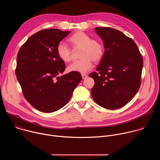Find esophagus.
Listing matches in <instances>:
<instances>
[{"mask_svg":"<svg viewBox=\"0 0 160 160\" xmlns=\"http://www.w3.org/2000/svg\"><path fill=\"white\" fill-rule=\"evenodd\" d=\"M82 78H83V79H85V78H87V75H85V74H82Z\"/></svg>","mask_w":160,"mask_h":160,"instance_id":"obj_1","label":"esophagus"}]
</instances>
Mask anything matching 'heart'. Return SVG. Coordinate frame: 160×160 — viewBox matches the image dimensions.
I'll use <instances>...</instances> for the list:
<instances>
[{"instance_id": "1", "label": "heart", "mask_w": 160, "mask_h": 160, "mask_svg": "<svg viewBox=\"0 0 160 160\" xmlns=\"http://www.w3.org/2000/svg\"><path fill=\"white\" fill-rule=\"evenodd\" d=\"M68 42L74 50L80 49L79 58L68 66L69 72L85 73L92 69V61L95 62L100 61L104 53L102 43L98 40L92 39L91 37L83 32H77L72 35ZM59 58L65 62H70L73 58V51L70 48L63 42H60L57 47Z\"/></svg>"}]
</instances>
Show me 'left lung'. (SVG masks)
<instances>
[{
	"label": "left lung",
	"instance_id": "1",
	"mask_svg": "<svg viewBox=\"0 0 160 160\" xmlns=\"http://www.w3.org/2000/svg\"><path fill=\"white\" fill-rule=\"evenodd\" d=\"M101 38L104 53L97 72L88 76L94 80L91 94L100 106L117 109L124 106L138 92L143 59L135 42L116 29L96 28Z\"/></svg>",
	"mask_w": 160,
	"mask_h": 160
}]
</instances>
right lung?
Wrapping results in <instances>:
<instances>
[{
  "mask_svg": "<svg viewBox=\"0 0 160 160\" xmlns=\"http://www.w3.org/2000/svg\"><path fill=\"white\" fill-rule=\"evenodd\" d=\"M70 33L55 28L41 30L32 35L18 52L16 75L22 94L42 112H54L65 106L82 79L78 72L59 76L66 66L58 55L57 47Z\"/></svg>",
  "mask_w": 160,
  "mask_h": 160,
  "instance_id": "add662e5",
  "label": "right lung"
}]
</instances>
